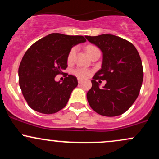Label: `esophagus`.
<instances>
[{"label": "esophagus", "instance_id": "34e87169", "mask_svg": "<svg viewBox=\"0 0 159 159\" xmlns=\"http://www.w3.org/2000/svg\"><path fill=\"white\" fill-rule=\"evenodd\" d=\"M78 83H79V84H81V83H82V81H83V80L81 79V78H78Z\"/></svg>", "mask_w": 159, "mask_h": 159}]
</instances>
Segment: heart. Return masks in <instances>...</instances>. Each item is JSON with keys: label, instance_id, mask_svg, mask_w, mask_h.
<instances>
[{"label": "heart", "instance_id": "heart-1", "mask_svg": "<svg viewBox=\"0 0 159 159\" xmlns=\"http://www.w3.org/2000/svg\"><path fill=\"white\" fill-rule=\"evenodd\" d=\"M86 50H87V52L88 53V54L90 57L93 54L96 52H99V49H98L97 47L94 46V45H87V48H86ZM76 52H77V47H72V48L69 51L68 56H67V61L68 63H72L74 61L75 58ZM73 73L76 76L79 78H87L90 75V71L89 69L82 68V67H76L75 69H73Z\"/></svg>", "mask_w": 159, "mask_h": 159}]
</instances>
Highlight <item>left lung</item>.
<instances>
[{
    "mask_svg": "<svg viewBox=\"0 0 159 159\" xmlns=\"http://www.w3.org/2000/svg\"><path fill=\"white\" fill-rule=\"evenodd\" d=\"M103 53L102 69L93 78L87 92L89 105L98 114L116 116L123 114L138 98L143 79L139 53L130 42L112 34L86 36ZM105 80L100 89L96 80Z\"/></svg>",
    "mask_w": 159,
    "mask_h": 159,
    "instance_id": "left-lung-1",
    "label": "left lung"
}]
</instances>
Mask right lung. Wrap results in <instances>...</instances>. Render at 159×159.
<instances>
[{"label": "right lung", "mask_w": 159, "mask_h": 159, "mask_svg": "<svg viewBox=\"0 0 159 159\" xmlns=\"http://www.w3.org/2000/svg\"><path fill=\"white\" fill-rule=\"evenodd\" d=\"M84 42L82 36L57 33L42 38L27 49L19 65V80L21 93L33 110L52 114L66 105L78 80L63 71L68 66L70 49ZM60 74L66 77L62 83L54 80Z\"/></svg>", "instance_id": "1"}]
</instances>
